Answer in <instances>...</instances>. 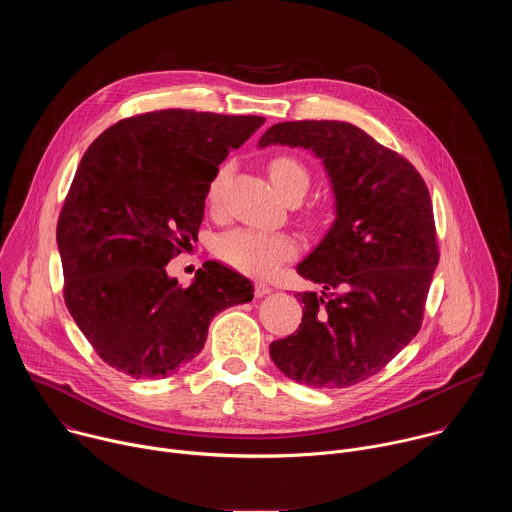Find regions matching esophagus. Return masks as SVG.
<instances>
[{
  "label": "esophagus",
  "mask_w": 512,
  "mask_h": 512,
  "mask_svg": "<svg viewBox=\"0 0 512 512\" xmlns=\"http://www.w3.org/2000/svg\"><path fill=\"white\" fill-rule=\"evenodd\" d=\"M267 294H271V285L267 283V281H255V296L257 298H263V296H267Z\"/></svg>",
  "instance_id": "1"
}]
</instances>
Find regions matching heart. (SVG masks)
Here are the masks:
<instances>
[{"mask_svg":"<svg viewBox=\"0 0 512 512\" xmlns=\"http://www.w3.org/2000/svg\"><path fill=\"white\" fill-rule=\"evenodd\" d=\"M267 172L273 186L289 200V198H302L310 188V168L304 160L294 154H275L267 160ZM227 176V168H221L208 184L206 200L210 204L218 202L221 196L223 180ZM326 214L324 206H308L304 210V218L308 223H320ZM216 257L229 263L235 269L267 275L273 271L281 261L294 257L296 243L285 233H271V231H255V229H233L223 233L214 243Z\"/></svg>","mask_w":512,"mask_h":512,"instance_id":"obj_1","label":"heart"}]
</instances>
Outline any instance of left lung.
<instances>
[{
    "label": "left lung",
    "instance_id": "8db88e82",
    "mask_svg": "<svg viewBox=\"0 0 512 512\" xmlns=\"http://www.w3.org/2000/svg\"><path fill=\"white\" fill-rule=\"evenodd\" d=\"M312 150L336 196V221L298 273L302 324L271 342L275 367L314 389H344L385 369L419 332L440 261L429 190L409 160L344 121H285L259 139Z\"/></svg>",
    "mask_w": 512,
    "mask_h": 512
}]
</instances>
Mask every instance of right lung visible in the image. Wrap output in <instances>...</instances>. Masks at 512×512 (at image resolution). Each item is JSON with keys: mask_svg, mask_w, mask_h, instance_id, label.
Returning a JSON list of instances; mask_svg holds the SVG:
<instances>
[{"mask_svg": "<svg viewBox=\"0 0 512 512\" xmlns=\"http://www.w3.org/2000/svg\"><path fill=\"white\" fill-rule=\"evenodd\" d=\"M263 123L162 109L117 121L85 152L56 243L64 304L109 367L133 379L174 375L218 312L253 300L251 281L221 263H204L188 287L166 265L196 241L218 166Z\"/></svg>", "mask_w": 512, "mask_h": 512, "instance_id": "right-lung-1", "label": "right lung"}]
</instances>
